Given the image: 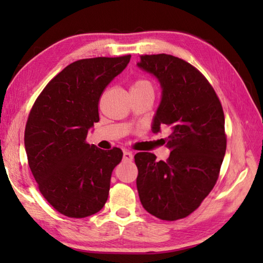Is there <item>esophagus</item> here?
Segmentation results:
<instances>
[{"label":"esophagus","instance_id":"esophagus-1","mask_svg":"<svg viewBox=\"0 0 263 263\" xmlns=\"http://www.w3.org/2000/svg\"><path fill=\"white\" fill-rule=\"evenodd\" d=\"M123 158H124V160H126V161H132L133 155L130 152V151H125V152H124V154H123Z\"/></svg>","mask_w":263,"mask_h":263}]
</instances>
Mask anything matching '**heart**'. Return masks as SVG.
<instances>
[{
  "mask_svg": "<svg viewBox=\"0 0 263 263\" xmlns=\"http://www.w3.org/2000/svg\"><path fill=\"white\" fill-rule=\"evenodd\" d=\"M141 89H153V87L147 80H142V79L136 80V81L132 83L131 90H141Z\"/></svg>",
  "mask_w": 263,
  "mask_h": 263,
  "instance_id": "heart-1",
  "label": "heart"
}]
</instances>
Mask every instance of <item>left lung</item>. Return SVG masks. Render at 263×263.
<instances>
[{"instance_id":"left-lung-1","label":"left lung","mask_w":263,"mask_h":263,"mask_svg":"<svg viewBox=\"0 0 263 263\" xmlns=\"http://www.w3.org/2000/svg\"><path fill=\"white\" fill-rule=\"evenodd\" d=\"M138 66L153 74L162 88L153 131L172 127L171 155H135L137 189L145 210L162 220L188 217L210 194L226 151L224 111L206 78L189 62L169 54L140 55Z\"/></svg>"}]
</instances>
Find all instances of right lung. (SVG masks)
I'll return each instance as SVG.
<instances>
[{"instance_id":"obj_1","label":"right lung","mask_w":263,"mask_h":263,"mask_svg":"<svg viewBox=\"0 0 263 263\" xmlns=\"http://www.w3.org/2000/svg\"><path fill=\"white\" fill-rule=\"evenodd\" d=\"M130 59L127 54L73 62L46 84L30 111L24 132L29 167L44 198L61 215L91 216L108 199L123 152L103 151L86 139L100 121L103 90Z\"/></svg>"}]
</instances>
